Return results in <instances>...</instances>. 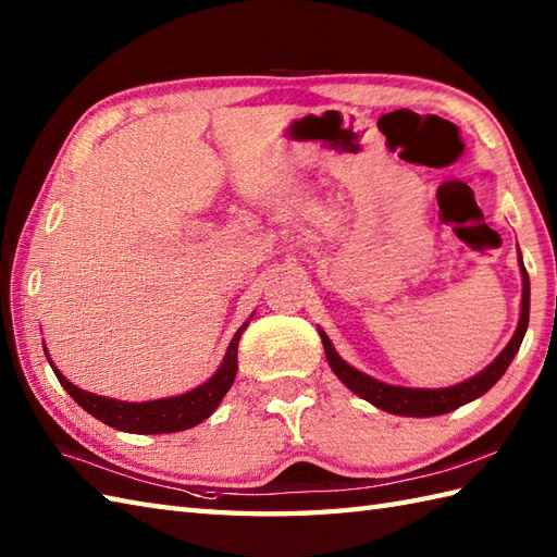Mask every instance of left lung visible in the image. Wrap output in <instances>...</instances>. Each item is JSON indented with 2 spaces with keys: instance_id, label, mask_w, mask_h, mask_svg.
Here are the masks:
<instances>
[{
  "instance_id": "obj_1",
  "label": "left lung",
  "mask_w": 557,
  "mask_h": 557,
  "mask_svg": "<svg viewBox=\"0 0 557 557\" xmlns=\"http://www.w3.org/2000/svg\"><path fill=\"white\" fill-rule=\"evenodd\" d=\"M519 272H522V309H519V323H517L515 335L510 342H507V347L498 354V357L486 366V369L467 377V381L449 387L387 385L383 381H375L371 375H366L359 369H354L351 363L342 359L335 351L333 342H330V337L321 327H318V335L323 339L330 369H333V373L351 389L354 395L371 401V405L377 409L397 413V417L423 419V417H441V413L459 409L461 405H467V401L486 395L488 389L500 381L503 373L507 371V366L512 363L515 354L519 351V347H522V339L527 335V325H529V275L522 263V253H519Z\"/></svg>"
}]
</instances>
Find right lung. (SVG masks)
Returning a JSON list of instances; mask_svg holds the SVG:
<instances>
[{
	"label": "right lung",
	"instance_id": "right-lung-1",
	"mask_svg": "<svg viewBox=\"0 0 557 557\" xmlns=\"http://www.w3.org/2000/svg\"><path fill=\"white\" fill-rule=\"evenodd\" d=\"M248 323H251V318L236 330L227 351H224L220 369L212 373L203 385L188 389L184 395L150 399V401H122V399L102 397L96 393H86V389H81L78 385L66 381L62 371L52 363L47 349H45V357L50 361L57 381L62 383L66 393L76 399V405L86 409L90 417H96L98 421L108 423L112 429L124 431V433H140V435L176 433V431L194 429V425H198L200 421H206L210 413L220 407L222 397L230 393V387L236 377V369H239V363H236V351H239V339Z\"/></svg>",
	"mask_w": 557,
	"mask_h": 557
}]
</instances>
